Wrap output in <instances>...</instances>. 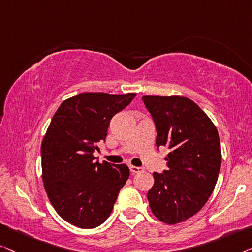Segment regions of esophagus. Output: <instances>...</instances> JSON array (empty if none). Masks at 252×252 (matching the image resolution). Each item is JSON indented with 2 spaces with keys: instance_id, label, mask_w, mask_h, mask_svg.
Returning <instances> with one entry per match:
<instances>
[{
  "instance_id": "obj_1",
  "label": "esophagus",
  "mask_w": 252,
  "mask_h": 252,
  "mask_svg": "<svg viewBox=\"0 0 252 252\" xmlns=\"http://www.w3.org/2000/svg\"><path fill=\"white\" fill-rule=\"evenodd\" d=\"M130 171L133 172V173H139V172H143L144 171V168H141V166L130 165Z\"/></svg>"
}]
</instances>
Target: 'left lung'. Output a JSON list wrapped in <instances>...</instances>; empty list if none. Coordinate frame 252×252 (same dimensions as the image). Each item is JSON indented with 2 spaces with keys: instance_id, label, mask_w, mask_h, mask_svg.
<instances>
[{
  "instance_id": "obj_1",
  "label": "left lung",
  "mask_w": 252,
  "mask_h": 252,
  "mask_svg": "<svg viewBox=\"0 0 252 252\" xmlns=\"http://www.w3.org/2000/svg\"><path fill=\"white\" fill-rule=\"evenodd\" d=\"M157 126V147H168L166 170L154 172L147 198L155 217L165 224L185 221L203 208L217 183L221 164L218 131L190 99L144 95Z\"/></svg>"
}]
</instances>
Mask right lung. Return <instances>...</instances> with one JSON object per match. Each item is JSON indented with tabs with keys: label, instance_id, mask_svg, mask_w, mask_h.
I'll list each match as a JSON object with an SVG mask.
<instances>
[{
	"label": "right lung",
	"instance_id": "obj_1",
	"mask_svg": "<svg viewBox=\"0 0 252 252\" xmlns=\"http://www.w3.org/2000/svg\"><path fill=\"white\" fill-rule=\"evenodd\" d=\"M136 94L83 92L62 102L41 145L44 189L60 217L80 228H94L111 215L130 171L126 164L95 162L111 119Z\"/></svg>",
	"mask_w": 252,
	"mask_h": 252
}]
</instances>
